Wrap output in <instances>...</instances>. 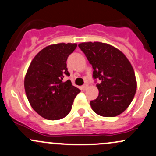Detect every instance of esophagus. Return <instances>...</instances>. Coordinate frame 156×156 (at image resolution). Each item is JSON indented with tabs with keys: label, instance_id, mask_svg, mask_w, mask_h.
Segmentation results:
<instances>
[{
	"label": "esophagus",
	"instance_id": "obj_1",
	"mask_svg": "<svg viewBox=\"0 0 156 156\" xmlns=\"http://www.w3.org/2000/svg\"><path fill=\"white\" fill-rule=\"evenodd\" d=\"M88 87V84H87V83H85V84H83L82 87H81V89L83 90H86L87 88Z\"/></svg>",
	"mask_w": 156,
	"mask_h": 156
}]
</instances>
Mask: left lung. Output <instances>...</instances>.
I'll use <instances>...</instances> for the list:
<instances>
[{"instance_id": "1", "label": "left lung", "mask_w": 156, "mask_h": 156, "mask_svg": "<svg viewBox=\"0 0 156 156\" xmlns=\"http://www.w3.org/2000/svg\"><path fill=\"white\" fill-rule=\"evenodd\" d=\"M78 47L93 69L99 96L90 101L93 111L100 116L114 117L129 106L137 89L133 67L122 51L107 43L82 42Z\"/></svg>"}]
</instances>
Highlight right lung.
I'll use <instances>...</instances> for the list:
<instances>
[{
    "label": "right lung",
    "mask_w": 156,
    "mask_h": 156,
    "mask_svg": "<svg viewBox=\"0 0 156 156\" xmlns=\"http://www.w3.org/2000/svg\"><path fill=\"white\" fill-rule=\"evenodd\" d=\"M76 43H58L44 48L31 61L24 78V90L33 109L49 120L68 115L74 99L81 92L72 84L66 67Z\"/></svg>",
    "instance_id": "right-lung-1"
}]
</instances>
